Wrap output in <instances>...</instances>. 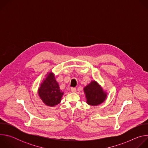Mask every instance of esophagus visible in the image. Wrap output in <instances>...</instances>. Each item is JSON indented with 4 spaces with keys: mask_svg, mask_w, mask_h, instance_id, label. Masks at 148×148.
<instances>
[{
    "mask_svg": "<svg viewBox=\"0 0 148 148\" xmlns=\"http://www.w3.org/2000/svg\"><path fill=\"white\" fill-rule=\"evenodd\" d=\"M76 88H74V87H72V88H71V92H76Z\"/></svg>",
    "mask_w": 148,
    "mask_h": 148,
    "instance_id": "obj_1",
    "label": "esophagus"
}]
</instances>
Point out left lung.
<instances>
[{
	"mask_svg": "<svg viewBox=\"0 0 148 148\" xmlns=\"http://www.w3.org/2000/svg\"><path fill=\"white\" fill-rule=\"evenodd\" d=\"M84 90L86 93L87 102L90 105H98L103 102L107 97V94L103 91L95 81H92Z\"/></svg>",
	"mask_w": 148,
	"mask_h": 148,
	"instance_id": "left-lung-1",
	"label": "left lung"
}]
</instances>
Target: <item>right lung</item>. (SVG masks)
I'll return each instance as SVG.
<instances>
[{
    "label": "right lung",
    "mask_w": 148,
    "mask_h": 148,
    "mask_svg": "<svg viewBox=\"0 0 148 148\" xmlns=\"http://www.w3.org/2000/svg\"><path fill=\"white\" fill-rule=\"evenodd\" d=\"M38 94L41 100L48 106L53 107L60 102L63 92L60 90L52 73H49L41 84Z\"/></svg>",
    "instance_id": "right-lung-1"
}]
</instances>
